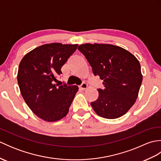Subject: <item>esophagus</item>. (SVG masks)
<instances>
[{
    "label": "esophagus",
    "instance_id": "obj_1",
    "mask_svg": "<svg viewBox=\"0 0 161 161\" xmlns=\"http://www.w3.org/2000/svg\"><path fill=\"white\" fill-rule=\"evenodd\" d=\"M80 88H81V89H82V90H84V89H86V88H87V87H88V85L86 84V83H84V82H83L82 84H81L80 86Z\"/></svg>",
    "mask_w": 161,
    "mask_h": 161
}]
</instances>
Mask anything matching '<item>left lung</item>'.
I'll use <instances>...</instances> for the list:
<instances>
[{
  "label": "left lung",
  "mask_w": 161,
  "mask_h": 161,
  "mask_svg": "<svg viewBox=\"0 0 161 161\" xmlns=\"http://www.w3.org/2000/svg\"><path fill=\"white\" fill-rule=\"evenodd\" d=\"M78 50L95 76L103 80L97 100L91 103L95 112L107 119L125 115L135 103L142 84L138 60L127 50L110 44L86 43L79 46Z\"/></svg>",
  "instance_id": "obj_1"
}]
</instances>
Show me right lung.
Here are the masks:
<instances>
[{"mask_svg": "<svg viewBox=\"0 0 161 161\" xmlns=\"http://www.w3.org/2000/svg\"><path fill=\"white\" fill-rule=\"evenodd\" d=\"M77 46L45 44L30 51L20 61L17 75L20 93L34 114L43 120L57 121L68 114L78 87L54 82Z\"/></svg>", "mask_w": 161, "mask_h": 161, "instance_id": "obj_1", "label": "right lung"}]
</instances>
